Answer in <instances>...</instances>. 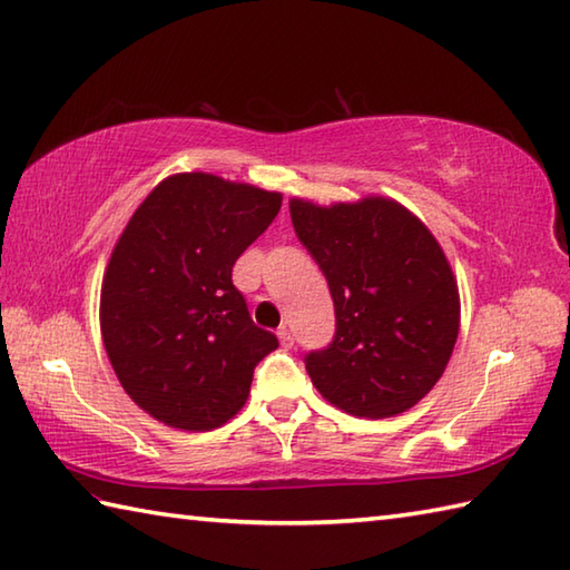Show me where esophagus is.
<instances>
[{
	"instance_id": "1",
	"label": "esophagus",
	"mask_w": 570,
	"mask_h": 570,
	"mask_svg": "<svg viewBox=\"0 0 570 570\" xmlns=\"http://www.w3.org/2000/svg\"><path fill=\"white\" fill-rule=\"evenodd\" d=\"M276 336H278V341H282L284 348H292V345H294V333H292V328L282 326V328L276 331Z\"/></svg>"
}]
</instances>
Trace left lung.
Returning a JSON list of instances; mask_svg holds the SVG:
<instances>
[{
	"instance_id": "obj_1",
	"label": "left lung",
	"mask_w": 570,
	"mask_h": 570,
	"mask_svg": "<svg viewBox=\"0 0 570 570\" xmlns=\"http://www.w3.org/2000/svg\"><path fill=\"white\" fill-rule=\"evenodd\" d=\"M298 239L326 276L336 333L306 353L318 393L358 417L420 403L448 367L460 294L438 239L383 197L316 207L292 199Z\"/></svg>"
}]
</instances>
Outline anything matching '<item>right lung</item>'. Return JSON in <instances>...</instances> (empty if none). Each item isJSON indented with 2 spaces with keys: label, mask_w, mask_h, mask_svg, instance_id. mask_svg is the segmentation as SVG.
<instances>
[{
  "label": "right lung",
  "mask_w": 570,
  "mask_h": 570,
  "mask_svg": "<svg viewBox=\"0 0 570 570\" xmlns=\"http://www.w3.org/2000/svg\"><path fill=\"white\" fill-rule=\"evenodd\" d=\"M282 195L207 173L163 180L120 234L100 288V333L120 385L148 415L215 430L247 403L254 367L278 348L232 284Z\"/></svg>",
  "instance_id": "1"
}]
</instances>
